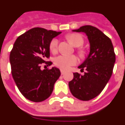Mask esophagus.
Wrapping results in <instances>:
<instances>
[{
	"label": "esophagus",
	"mask_w": 125,
	"mask_h": 125,
	"mask_svg": "<svg viewBox=\"0 0 125 125\" xmlns=\"http://www.w3.org/2000/svg\"><path fill=\"white\" fill-rule=\"evenodd\" d=\"M61 73L62 75H63V74H64V73H65V71L61 69Z\"/></svg>",
	"instance_id": "obj_1"
}]
</instances>
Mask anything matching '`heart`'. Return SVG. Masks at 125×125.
<instances>
[{
  "label": "heart",
  "instance_id": "1",
  "mask_svg": "<svg viewBox=\"0 0 125 125\" xmlns=\"http://www.w3.org/2000/svg\"><path fill=\"white\" fill-rule=\"evenodd\" d=\"M66 37L69 39V41L75 46H82L84 42L83 36L79 33L69 34L66 36ZM58 44H59L58 39H52L49 44L50 51L53 53L56 52L58 49ZM78 52L81 56H84L85 55V51L82 48H79L78 49ZM78 61H79L78 57L76 55L61 54L56 56L54 59V62L56 66L61 68L62 70H68L71 68V66L75 65L78 62Z\"/></svg>",
  "mask_w": 125,
  "mask_h": 125
}]
</instances>
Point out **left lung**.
Here are the masks:
<instances>
[{
    "instance_id": "obj_1",
    "label": "left lung",
    "mask_w": 125,
    "mask_h": 125,
    "mask_svg": "<svg viewBox=\"0 0 125 125\" xmlns=\"http://www.w3.org/2000/svg\"><path fill=\"white\" fill-rule=\"evenodd\" d=\"M73 31L86 33L90 42V53L79 66L86 72L84 75L73 73V79L69 83V89L76 99L89 101L98 96L109 81L115 62V53L111 39L96 27L85 25Z\"/></svg>"
}]
</instances>
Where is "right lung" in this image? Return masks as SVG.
I'll return each instance as SVG.
<instances>
[{
    "label": "right lung",
    "mask_w": 125,
    "mask_h": 125,
    "mask_svg": "<svg viewBox=\"0 0 125 125\" xmlns=\"http://www.w3.org/2000/svg\"><path fill=\"white\" fill-rule=\"evenodd\" d=\"M61 32L33 28L21 34L14 42L10 54L13 79L22 94L30 101L41 102L52 93L54 84L61 75L59 69H41V64L50 66L49 44Z\"/></svg>",
    "instance_id": "1"
}]
</instances>
